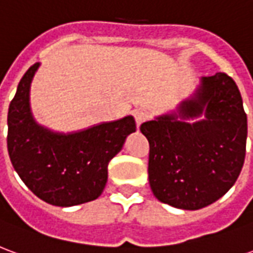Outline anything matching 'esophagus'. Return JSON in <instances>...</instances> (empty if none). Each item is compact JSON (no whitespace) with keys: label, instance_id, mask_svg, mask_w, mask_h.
Segmentation results:
<instances>
[{"label":"esophagus","instance_id":"34e87169","mask_svg":"<svg viewBox=\"0 0 253 253\" xmlns=\"http://www.w3.org/2000/svg\"><path fill=\"white\" fill-rule=\"evenodd\" d=\"M134 118H135V123H137V126L139 127L141 125H142L143 122L148 121V112L143 110H137L135 112H134Z\"/></svg>","mask_w":253,"mask_h":253}]
</instances>
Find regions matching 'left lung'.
<instances>
[{
	"label": "left lung",
	"mask_w": 253,
	"mask_h": 253,
	"mask_svg": "<svg viewBox=\"0 0 253 253\" xmlns=\"http://www.w3.org/2000/svg\"><path fill=\"white\" fill-rule=\"evenodd\" d=\"M205 113L195 124L177 121ZM149 141V183L163 203L198 210L225 195L239 177L245 159L247 114L226 73L202 78L195 97L183 101L177 115L141 125Z\"/></svg>",
	"instance_id": "obj_1"
}]
</instances>
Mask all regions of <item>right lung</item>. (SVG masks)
Masks as SVG:
<instances>
[{"label": "right lung", "instance_id": "add662e5", "mask_svg": "<svg viewBox=\"0 0 253 253\" xmlns=\"http://www.w3.org/2000/svg\"><path fill=\"white\" fill-rule=\"evenodd\" d=\"M39 63L20 80L9 104L8 152L14 170L38 198L54 206H76L101 195L108 163L135 131V121L101 123L80 132L58 134L39 126L31 115L30 86Z\"/></svg>", "mask_w": 253, "mask_h": 253}]
</instances>
